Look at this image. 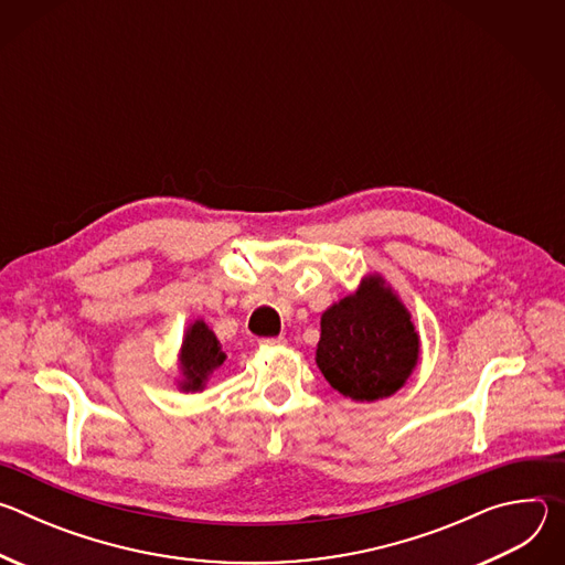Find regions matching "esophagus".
Here are the masks:
<instances>
[{"label":"esophagus","mask_w":565,"mask_h":565,"mask_svg":"<svg viewBox=\"0 0 565 565\" xmlns=\"http://www.w3.org/2000/svg\"><path fill=\"white\" fill-rule=\"evenodd\" d=\"M259 347H286V338H266L259 340Z\"/></svg>","instance_id":"esophagus-1"}]
</instances>
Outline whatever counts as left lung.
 I'll use <instances>...</instances> for the list:
<instances>
[{
  "label": "left lung",
  "mask_w": 565,
  "mask_h": 565,
  "mask_svg": "<svg viewBox=\"0 0 565 565\" xmlns=\"http://www.w3.org/2000/svg\"><path fill=\"white\" fill-rule=\"evenodd\" d=\"M315 362L329 384L355 402L391 397L420 360L412 312L377 273L321 312Z\"/></svg>",
  "instance_id": "left-lung-1"
}]
</instances>
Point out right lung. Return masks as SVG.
Masks as SVG:
<instances>
[{"label": "right lung", "instance_id": "add662e5", "mask_svg": "<svg viewBox=\"0 0 565 565\" xmlns=\"http://www.w3.org/2000/svg\"><path fill=\"white\" fill-rule=\"evenodd\" d=\"M225 358L227 355L223 353L218 338L205 321H192L183 335V344L179 351V388L185 393L203 391L210 375L223 366Z\"/></svg>", "mask_w": 565, "mask_h": 565}]
</instances>
